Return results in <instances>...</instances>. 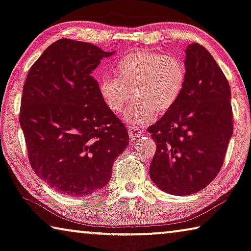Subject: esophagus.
<instances>
[{"label":"esophagus","mask_w":251,"mask_h":251,"mask_svg":"<svg viewBox=\"0 0 251 251\" xmlns=\"http://www.w3.org/2000/svg\"><path fill=\"white\" fill-rule=\"evenodd\" d=\"M142 134V130L136 126H129L128 127V135L130 140H136L137 137H140Z\"/></svg>","instance_id":"34e87169"}]
</instances>
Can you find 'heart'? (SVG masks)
I'll use <instances>...</instances> for the list:
<instances>
[{"label": "heart", "mask_w": 251, "mask_h": 251, "mask_svg": "<svg viewBox=\"0 0 251 251\" xmlns=\"http://www.w3.org/2000/svg\"><path fill=\"white\" fill-rule=\"evenodd\" d=\"M114 70L116 78L102 79L99 94L114 114L122 111L133 95L135 100L124 113L133 126L151 122L155 113H169L185 87L186 68L176 55L134 50L119 59Z\"/></svg>", "instance_id": "obj_1"}]
</instances>
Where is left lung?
<instances>
[{"instance_id": "obj_1", "label": "left lung", "mask_w": 251, "mask_h": 251, "mask_svg": "<svg viewBox=\"0 0 251 251\" xmlns=\"http://www.w3.org/2000/svg\"><path fill=\"white\" fill-rule=\"evenodd\" d=\"M186 81L176 106L149 127L156 143L152 181L174 196L197 193L220 172L233 132L231 90L213 57L199 43L185 51Z\"/></svg>"}]
</instances>
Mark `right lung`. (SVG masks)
I'll return each mask as SVG.
<instances>
[{"label": "right lung", "instance_id": "obj_1", "mask_svg": "<svg viewBox=\"0 0 251 251\" xmlns=\"http://www.w3.org/2000/svg\"><path fill=\"white\" fill-rule=\"evenodd\" d=\"M113 53L60 39L33 63L23 86L19 121L31 168L66 196L104 188L115 158L129 143L125 125L107 108L91 75Z\"/></svg>", "mask_w": 251, "mask_h": 251}]
</instances>
